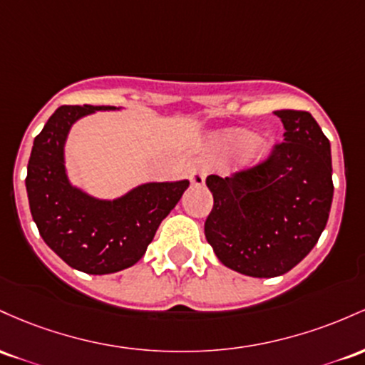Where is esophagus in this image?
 Instances as JSON below:
<instances>
[{"label":"esophagus","instance_id":"1","mask_svg":"<svg viewBox=\"0 0 365 365\" xmlns=\"http://www.w3.org/2000/svg\"><path fill=\"white\" fill-rule=\"evenodd\" d=\"M207 178V165L203 162H195L190 169V181L195 186H203Z\"/></svg>","mask_w":365,"mask_h":365}]
</instances>
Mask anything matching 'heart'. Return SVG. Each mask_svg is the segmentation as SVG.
Listing matches in <instances>:
<instances>
[{"mask_svg":"<svg viewBox=\"0 0 365 365\" xmlns=\"http://www.w3.org/2000/svg\"><path fill=\"white\" fill-rule=\"evenodd\" d=\"M219 145L226 150H248L257 145V136L248 130H231L219 139Z\"/></svg>","mask_w":365,"mask_h":365,"instance_id":"b5f03b06","label":"heart"}]
</instances>
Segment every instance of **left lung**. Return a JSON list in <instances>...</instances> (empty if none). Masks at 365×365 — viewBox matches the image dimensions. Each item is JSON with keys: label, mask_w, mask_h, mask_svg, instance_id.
<instances>
[{"label": "left lung", "mask_w": 365, "mask_h": 365, "mask_svg": "<svg viewBox=\"0 0 365 365\" xmlns=\"http://www.w3.org/2000/svg\"><path fill=\"white\" fill-rule=\"evenodd\" d=\"M284 141L231 178L208 175L214 208L205 236L217 259L252 277L292 271L324 231L333 202L331 145L304 110H277Z\"/></svg>", "instance_id": "1"}]
</instances>
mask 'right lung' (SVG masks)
<instances>
[{"label": "right lung", "instance_id": "1", "mask_svg": "<svg viewBox=\"0 0 365 365\" xmlns=\"http://www.w3.org/2000/svg\"><path fill=\"white\" fill-rule=\"evenodd\" d=\"M98 110L117 108L63 105L48 118L34 139L26 187L44 243L71 267L101 276L124 271L145 255L190 181L146 182L115 200L94 198L72 186L65 169L68 130Z\"/></svg>", "mask_w": 365, "mask_h": 365}]
</instances>
